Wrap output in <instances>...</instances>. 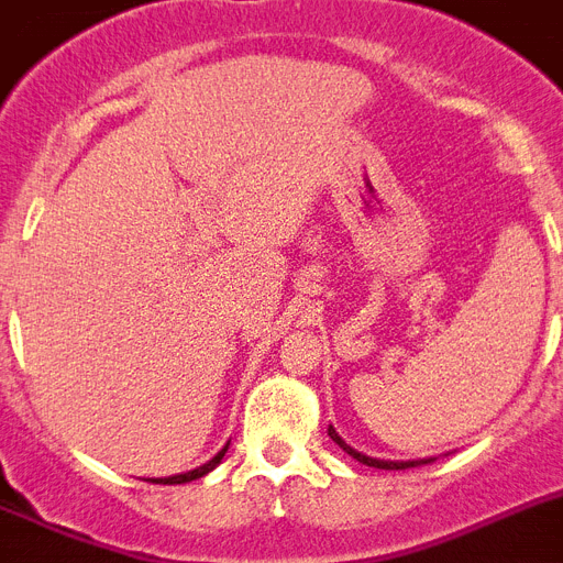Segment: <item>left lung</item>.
I'll return each instance as SVG.
<instances>
[{
    "label": "left lung",
    "mask_w": 563,
    "mask_h": 563,
    "mask_svg": "<svg viewBox=\"0 0 563 563\" xmlns=\"http://www.w3.org/2000/svg\"><path fill=\"white\" fill-rule=\"evenodd\" d=\"M328 435L335 441V444L341 446V450H344V453L353 455L355 461H362V464H367V467H376V470H410V467H421V464H430V461H432V459H421V461H384V459H369V455L358 453V450H353V446H350L347 441L341 439L339 432L333 430V424L328 427Z\"/></svg>",
    "instance_id": "obj_1"
}]
</instances>
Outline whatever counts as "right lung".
<instances>
[{
    "label": "right lung",
    "mask_w": 563,
    "mask_h": 563,
    "mask_svg": "<svg viewBox=\"0 0 563 563\" xmlns=\"http://www.w3.org/2000/svg\"><path fill=\"white\" fill-rule=\"evenodd\" d=\"M224 453H228V446H224L222 453H216L213 459L208 461V464H201V467H196V470H190V473H181V475H170V478H156V482H165V484H185V482H196V478H201V475H208L210 470L216 467V464H219V461L224 459Z\"/></svg>",
    "instance_id": "obj_1"
}]
</instances>
